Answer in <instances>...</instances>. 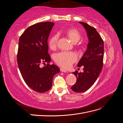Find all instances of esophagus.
I'll list each match as a JSON object with an SVG mask.
<instances>
[{"label": "esophagus", "instance_id": "obj_1", "mask_svg": "<svg viewBox=\"0 0 123 123\" xmlns=\"http://www.w3.org/2000/svg\"><path fill=\"white\" fill-rule=\"evenodd\" d=\"M60 70H61V71H62V72H65V73L68 72L67 71L66 69H63V68H61Z\"/></svg>", "mask_w": 123, "mask_h": 123}]
</instances>
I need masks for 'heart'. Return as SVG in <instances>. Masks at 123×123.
Segmentation results:
<instances>
[{
  "label": "heart",
  "mask_w": 123,
  "mask_h": 123,
  "mask_svg": "<svg viewBox=\"0 0 123 123\" xmlns=\"http://www.w3.org/2000/svg\"><path fill=\"white\" fill-rule=\"evenodd\" d=\"M65 33L73 43H76L81 37L80 32L74 28L67 29ZM58 39V35L57 34H54L49 38L48 43L52 50H55L56 48ZM77 54L73 52L62 51L55 54L54 56L56 64L65 69L70 68L73 63L77 60Z\"/></svg>",
  "instance_id": "obj_1"
}]
</instances>
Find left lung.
<instances>
[{"label": "left lung", "mask_w": 123, "mask_h": 123, "mask_svg": "<svg viewBox=\"0 0 123 123\" xmlns=\"http://www.w3.org/2000/svg\"><path fill=\"white\" fill-rule=\"evenodd\" d=\"M87 31L89 43L87 51L78 63L77 66H84V72L77 70L73 73L76 76V82L72 90L77 93L88 90L98 79L103 66L104 42L96 29L84 22H80Z\"/></svg>", "instance_id": "left-lung-1"}]
</instances>
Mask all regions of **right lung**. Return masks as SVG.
<instances>
[{
  "instance_id": "right-lung-1",
  "label": "right lung",
  "mask_w": 123,
  "mask_h": 123,
  "mask_svg": "<svg viewBox=\"0 0 123 123\" xmlns=\"http://www.w3.org/2000/svg\"><path fill=\"white\" fill-rule=\"evenodd\" d=\"M54 23L43 22L31 25L19 39L17 63L25 84L35 91L44 93L52 87L53 77L59 72L55 65H50L48 39ZM48 63L43 68L42 63Z\"/></svg>"
}]
</instances>
